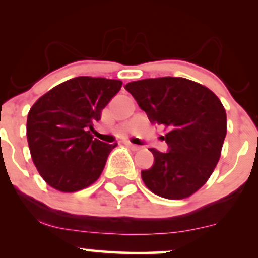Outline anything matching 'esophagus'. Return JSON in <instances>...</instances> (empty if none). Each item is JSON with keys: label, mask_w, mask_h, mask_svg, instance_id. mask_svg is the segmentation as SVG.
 <instances>
[{"label": "esophagus", "mask_w": 258, "mask_h": 258, "mask_svg": "<svg viewBox=\"0 0 258 258\" xmlns=\"http://www.w3.org/2000/svg\"><path fill=\"white\" fill-rule=\"evenodd\" d=\"M126 146L130 148V149L131 150H133V152H137V150H139L141 149V147L139 146H136V144H133V143H131V142H126Z\"/></svg>", "instance_id": "1"}]
</instances>
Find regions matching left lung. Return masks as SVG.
<instances>
[{"mask_svg":"<svg viewBox=\"0 0 258 258\" xmlns=\"http://www.w3.org/2000/svg\"><path fill=\"white\" fill-rule=\"evenodd\" d=\"M125 88L152 123L165 127L167 153L150 148L154 165L142 179L154 194L179 200L207 182L227 135L226 109L211 90L183 78L144 79Z\"/></svg>","mask_w":258,"mask_h":258,"instance_id":"8db88e82","label":"left lung"}]
</instances>
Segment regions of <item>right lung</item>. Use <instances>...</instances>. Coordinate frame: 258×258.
<instances>
[{
    "label": "right lung",
    "mask_w": 258,
    "mask_h": 258,
    "mask_svg": "<svg viewBox=\"0 0 258 258\" xmlns=\"http://www.w3.org/2000/svg\"><path fill=\"white\" fill-rule=\"evenodd\" d=\"M121 86L120 80L79 76L53 87L31 106L26 137L32 161L47 184L74 193L99 178L117 143H103L90 130Z\"/></svg>",
    "instance_id": "right-lung-1"
}]
</instances>
